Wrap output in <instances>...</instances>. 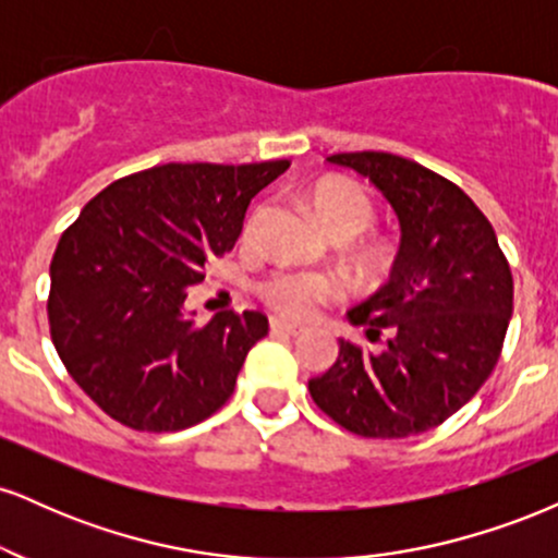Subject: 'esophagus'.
<instances>
[{"label":"esophagus","instance_id":"34e87169","mask_svg":"<svg viewBox=\"0 0 558 558\" xmlns=\"http://www.w3.org/2000/svg\"><path fill=\"white\" fill-rule=\"evenodd\" d=\"M270 330L272 332H283V336H301V332H304V328H301V325L286 323V319H280V317H272L270 319Z\"/></svg>","mask_w":558,"mask_h":558}]
</instances>
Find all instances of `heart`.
Instances as JSON below:
<instances>
[{
	"label": "heart",
	"instance_id": "heart-1",
	"mask_svg": "<svg viewBox=\"0 0 558 558\" xmlns=\"http://www.w3.org/2000/svg\"><path fill=\"white\" fill-rule=\"evenodd\" d=\"M312 198H315L319 220L330 228V233L356 235L373 226V198L360 183L345 181V178H328L317 185ZM254 226H257V217L248 220L246 233H252ZM341 280L315 270H278L259 283L262 299L275 312L293 319L315 317L319 306L341 296Z\"/></svg>",
	"mask_w": 558,
	"mask_h": 558
}]
</instances>
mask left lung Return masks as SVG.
Listing matches in <instances>:
<instances>
[{"instance_id": "left-lung-1", "label": "left lung", "mask_w": 558, "mask_h": 558, "mask_svg": "<svg viewBox=\"0 0 558 558\" xmlns=\"http://www.w3.org/2000/svg\"><path fill=\"white\" fill-rule=\"evenodd\" d=\"M330 165L367 178L388 198L401 246L388 283L349 312L383 351L338 341V360L310 393L362 438H407L438 427L488 380L514 306L496 230L438 172L388 151H349Z\"/></svg>"}]
</instances>
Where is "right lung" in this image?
Masks as SVG:
<instances>
[{
  "label": "right lung",
  "instance_id": "obj_1",
  "mask_svg": "<svg viewBox=\"0 0 558 558\" xmlns=\"http://www.w3.org/2000/svg\"><path fill=\"white\" fill-rule=\"evenodd\" d=\"M159 165L99 191L62 233L49 267V330L70 377L101 412L146 433L185 430L230 399L262 312L185 315V288L239 241L248 204L288 170Z\"/></svg>",
  "mask_w": 558,
  "mask_h": 558
}]
</instances>
